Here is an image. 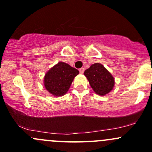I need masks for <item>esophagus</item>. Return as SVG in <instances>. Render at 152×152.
<instances>
[{
	"instance_id": "1",
	"label": "esophagus",
	"mask_w": 152,
	"mask_h": 152,
	"mask_svg": "<svg viewBox=\"0 0 152 152\" xmlns=\"http://www.w3.org/2000/svg\"><path fill=\"white\" fill-rule=\"evenodd\" d=\"M84 71H85V68H83V67H82V68L79 69V73H80L81 74H82V73H84Z\"/></svg>"
}]
</instances>
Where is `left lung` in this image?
<instances>
[{
    "instance_id": "1",
    "label": "left lung",
    "mask_w": 152,
    "mask_h": 152,
    "mask_svg": "<svg viewBox=\"0 0 152 152\" xmlns=\"http://www.w3.org/2000/svg\"><path fill=\"white\" fill-rule=\"evenodd\" d=\"M84 74L95 93L104 96L114 87V78L102 64L95 63L85 70Z\"/></svg>"
}]
</instances>
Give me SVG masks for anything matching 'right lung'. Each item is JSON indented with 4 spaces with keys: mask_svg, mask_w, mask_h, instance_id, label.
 <instances>
[{
    "mask_svg": "<svg viewBox=\"0 0 152 152\" xmlns=\"http://www.w3.org/2000/svg\"><path fill=\"white\" fill-rule=\"evenodd\" d=\"M79 70L65 62H59L45 74L44 85L49 93L59 96L65 94Z\"/></svg>",
    "mask_w": 152,
    "mask_h": 152,
    "instance_id": "right-lung-1",
    "label": "right lung"
}]
</instances>
